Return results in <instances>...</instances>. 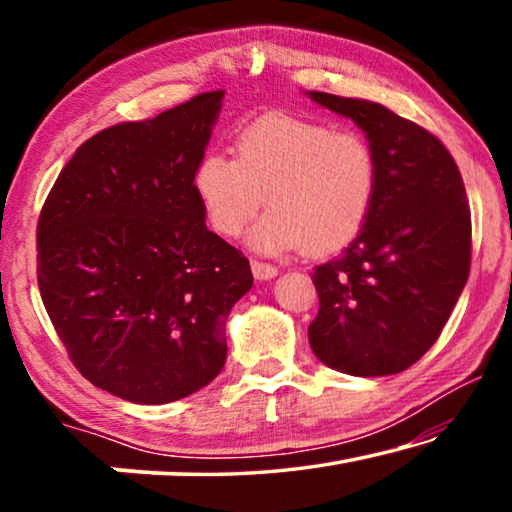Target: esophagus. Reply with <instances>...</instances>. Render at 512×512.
Masks as SVG:
<instances>
[{"label":"esophagus","mask_w":512,"mask_h":512,"mask_svg":"<svg viewBox=\"0 0 512 512\" xmlns=\"http://www.w3.org/2000/svg\"><path fill=\"white\" fill-rule=\"evenodd\" d=\"M250 268H253V275L255 280H273L277 275V268L273 264H266V262H250Z\"/></svg>","instance_id":"obj_1"}]
</instances>
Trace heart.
Instances as JSON below:
<instances>
[{
	"mask_svg": "<svg viewBox=\"0 0 512 512\" xmlns=\"http://www.w3.org/2000/svg\"><path fill=\"white\" fill-rule=\"evenodd\" d=\"M377 155L350 128L293 115H266L239 133L235 160L210 151L194 169V192L212 228L235 237L262 201L250 230L259 253L307 248L325 255L359 235L377 194Z\"/></svg>",
	"mask_w": 512,
	"mask_h": 512,
	"instance_id": "1",
	"label": "heart"
}]
</instances>
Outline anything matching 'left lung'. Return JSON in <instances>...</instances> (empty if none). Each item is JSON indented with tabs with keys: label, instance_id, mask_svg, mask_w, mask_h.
Returning <instances> with one entry per match:
<instances>
[{
	"label": "left lung",
	"instance_id": "1",
	"mask_svg": "<svg viewBox=\"0 0 512 512\" xmlns=\"http://www.w3.org/2000/svg\"><path fill=\"white\" fill-rule=\"evenodd\" d=\"M307 97L352 119L379 169L361 232L311 275L320 307L309 345L345 375H395L436 343L470 275L472 221L461 171L436 135L381 103Z\"/></svg>",
	"mask_w": 512,
	"mask_h": 512
}]
</instances>
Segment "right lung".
<instances>
[{
  "label": "right lung",
  "instance_id": "right-lung-1",
  "mask_svg": "<svg viewBox=\"0 0 512 512\" xmlns=\"http://www.w3.org/2000/svg\"><path fill=\"white\" fill-rule=\"evenodd\" d=\"M223 90L83 142L38 221V287L69 359L126 402L167 404L219 375L248 259L207 230L194 169Z\"/></svg>",
  "mask_w": 512,
  "mask_h": 512
}]
</instances>
